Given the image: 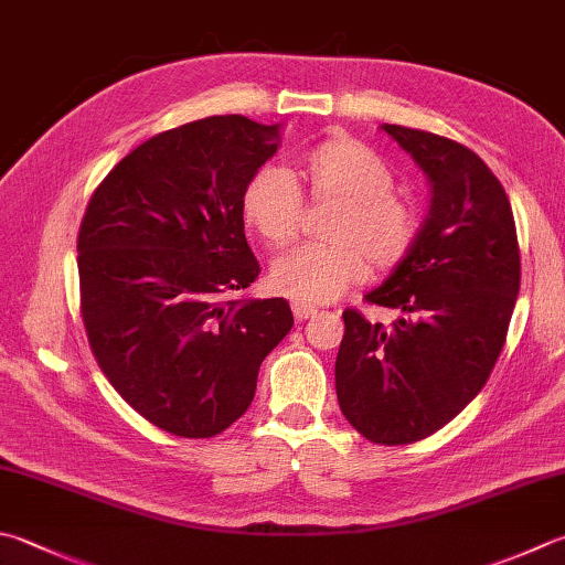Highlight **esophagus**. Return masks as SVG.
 <instances>
[{"label": "esophagus", "mask_w": 565, "mask_h": 565, "mask_svg": "<svg viewBox=\"0 0 565 565\" xmlns=\"http://www.w3.org/2000/svg\"><path fill=\"white\" fill-rule=\"evenodd\" d=\"M292 315L297 322H302V319H310L317 315V310L312 305H305V302H292Z\"/></svg>", "instance_id": "1"}]
</instances>
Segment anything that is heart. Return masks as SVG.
<instances>
[{
    "instance_id": "heart-1",
    "label": "heart",
    "mask_w": 565,
    "mask_h": 565,
    "mask_svg": "<svg viewBox=\"0 0 565 565\" xmlns=\"http://www.w3.org/2000/svg\"><path fill=\"white\" fill-rule=\"evenodd\" d=\"M307 179L315 201H337L329 223L332 243H310L275 260L270 282L297 302L337 300L366 273V258L379 270H393L418 241V216L408 201L393 194V174L366 145L349 137L319 142L307 152ZM243 221L268 243L285 248L305 214L297 177L282 164H265L241 196Z\"/></svg>"
}]
</instances>
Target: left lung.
Returning <instances> with one entry per match:
<instances>
[{"instance_id":"left-lung-1","label":"left lung","mask_w":565,"mask_h":565,"mask_svg":"<svg viewBox=\"0 0 565 565\" xmlns=\"http://www.w3.org/2000/svg\"><path fill=\"white\" fill-rule=\"evenodd\" d=\"M433 184L411 255L366 302L401 310L388 329L344 310L337 398L376 445H408L448 425L482 391L507 342L519 282L516 223L504 186L448 137L383 125Z\"/></svg>"}]
</instances>
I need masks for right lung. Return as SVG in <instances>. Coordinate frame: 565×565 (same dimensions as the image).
<instances>
[{
    "instance_id": "1",
    "label": "right lung",
    "mask_w": 565,
    "mask_h": 565,
    "mask_svg": "<svg viewBox=\"0 0 565 565\" xmlns=\"http://www.w3.org/2000/svg\"><path fill=\"white\" fill-rule=\"evenodd\" d=\"M275 150L278 125L243 115L159 132L110 169L81 221L93 356L142 418L179 438L236 423L263 359L292 329L282 297H233L260 273L241 196Z\"/></svg>"
}]
</instances>
